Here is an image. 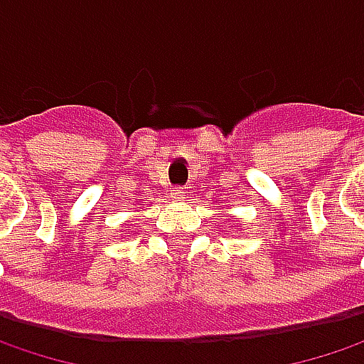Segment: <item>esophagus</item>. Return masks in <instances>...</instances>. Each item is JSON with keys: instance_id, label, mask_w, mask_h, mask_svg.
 Here are the masks:
<instances>
[{"instance_id": "1", "label": "esophagus", "mask_w": 364, "mask_h": 364, "mask_svg": "<svg viewBox=\"0 0 364 364\" xmlns=\"http://www.w3.org/2000/svg\"><path fill=\"white\" fill-rule=\"evenodd\" d=\"M169 195H171L173 200H184V198H186V191H184L182 186H176V188H171V193H169Z\"/></svg>"}]
</instances>
